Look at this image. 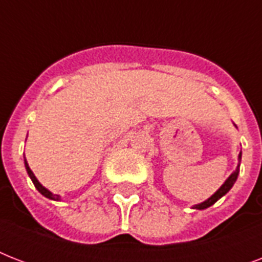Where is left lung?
Instances as JSON below:
<instances>
[{
  "instance_id": "obj_1",
  "label": "left lung",
  "mask_w": 262,
  "mask_h": 262,
  "mask_svg": "<svg viewBox=\"0 0 262 262\" xmlns=\"http://www.w3.org/2000/svg\"><path fill=\"white\" fill-rule=\"evenodd\" d=\"M241 159H242V152H239V155H238V162H241ZM238 174H239V163H238L235 170L231 172V175L224 181L223 185H222V186H220L219 189H217V190H216L211 197H209V199H207L205 201H203V203L195 204V205H193V208H194V209H205V208L213 205L217 200L222 199L224 194H227L228 191H230V189L234 186V183H235L236 178H238Z\"/></svg>"
}]
</instances>
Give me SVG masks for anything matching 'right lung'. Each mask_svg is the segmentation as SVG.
Wrapping results in <instances>:
<instances>
[{
  "label": "right lung",
  "mask_w": 262,
  "mask_h": 262,
  "mask_svg": "<svg viewBox=\"0 0 262 262\" xmlns=\"http://www.w3.org/2000/svg\"><path fill=\"white\" fill-rule=\"evenodd\" d=\"M24 166H26V170L27 172H28V177L31 178V181H32V183L35 185V187L38 189V191L40 193V194H43L45 197H47V199H50V200H54V201H61V195L59 194H54V193H51L49 189H46V187L43 186L42 183L39 182L38 178L35 177V174L32 172V170L30 168V166H28V163H27V159L24 158Z\"/></svg>",
  "instance_id": "obj_1"
}]
</instances>
